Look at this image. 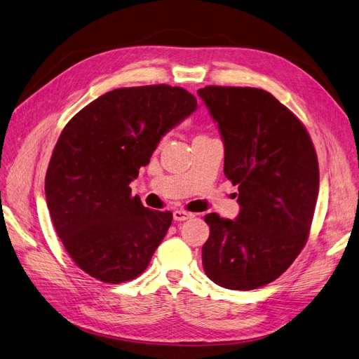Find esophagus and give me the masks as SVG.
<instances>
[{
  "label": "esophagus",
  "instance_id": "esophagus-1",
  "mask_svg": "<svg viewBox=\"0 0 359 359\" xmlns=\"http://www.w3.org/2000/svg\"><path fill=\"white\" fill-rule=\"evenodd\" d=\"M191 217H193V214L187 212V211H181V210L173 211V220H175V222L189 220V219H191Z\"/></svg>",
  "mask_w": 359,
  "mask_h": 359
}]
</instances>
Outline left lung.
Returning <instances> with one entry per match:
<instances>
[{"label":"left lung","mask_w":359,"mask_h":359,"mask_svg":"<svg viewBox=\"0 0 359 359\" xmlns=\"http://www.w3.org/2000/svg\"><path fill=\"white\" fill-rule=\"evenodd\" d=\"M201 99L219 126L224 175L238 186L235 220L205 215V274L232 290L278 278L307 243L319 193L310 135L273 94L248 86H205Z\"/></svg>","instance_id":"8db88e82"}]
</instances>
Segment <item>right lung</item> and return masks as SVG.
Instances as JSON below:
<instances>
[{
  "label": "right lung",
  "instance_id": "add662e5",
  "mask_svg": "<svg viewBox=\"0 0 359 359\" xmlns=\"http://www.w3.org/2000/svg\"><path fill=\"white\" fill-rule=\"evenodd\" d=\"M196 107L180 86H132L100 95L64 127L46 172V202L62 245L86 274L116 285L147 269L172 212L145 208L130 182Z\"/></svg>",
  "mask_w": 359,
  "mask_h": 359
}]
</instances>
